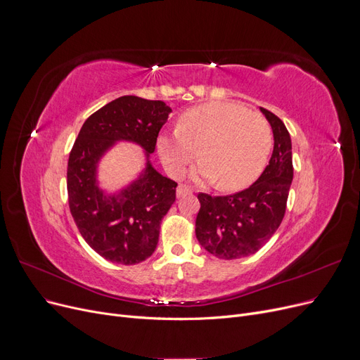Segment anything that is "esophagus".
<instances>
[{"instance_id":"obj_1","label":"esophagus","mask_w":360,"mask_h":360,"mask_svg":"<svg viewBox=\"0 0 360 360\" xmlns=\"http://www.w3.org/2000/svg\"><path fill=\"white\" fill-rule=\"evenodd\" d=\"M192 193V189H189L188 186H179L177 188V197H186V195Z\"/></svg>"}]
</instances>
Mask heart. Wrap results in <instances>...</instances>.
Here are the masks:
<instances>
[{
    "label": "heart",
    "mask_w": 360,
    "mask_h": 360,
    "mask_svg": "<svg viewBox=\"0 0 360 360\" xmlns=\"http://www.w3.org/2000/svg\"><path fill=\"white\" fill-rule=\"evenodd\" d=\"M158 153L172 177H181L197 159L195 176L221 191H238L264 171L274 135L267 120L233 102H209L184 111L177 132L158 136Z\"/></svg>",
    "instance_id": "obj_1"
}]
</instances>
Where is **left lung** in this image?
<instances>
[{
	"label": "left lung",
	"mask_w": 360,
	"mask_h": 360,
	"mask_svg": "<svg viewBox=\"0 0 360 360\" xmlns=\"http://www.w3.org/2000/svg\"><path fill=\"white\" fill-rule=\"evenodd\" d=\"M274 130L275 146L269 165L249 188L224 197L198 193L195 234L205 250L221 259L255 254L284 219L292 181L291 138L282 120L261 108Z\"/></svg>",
	"instance_id": "1"
}]
</instances>
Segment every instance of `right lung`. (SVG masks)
<instances>
[{"label":"right lung","mask_w":360,"mask_h":360,"mask_svg":"<svg viewBox=\"0 0 360 360\" xmlns=\"http://www.w3.org/2000/svg\"><path fill=\"white\" fill-rule=\"evenodd\" d=\"M171 108L162 101L122 96L85 120L68 162V195L73 221L84 240L111 263L146 261L159 242L160 222L176 201L177 183L147 162V168L118 195L96 183V165L115 141H134L153 153Z\"/></svg>","instance_id":"1"}]
</instances>
